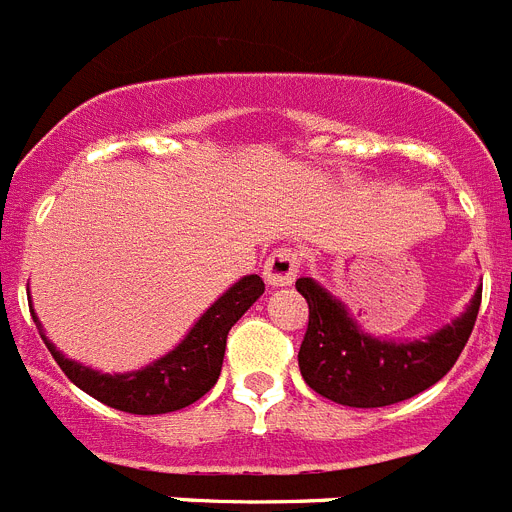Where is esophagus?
Wrapping results in <instances>:
<instances>
[{
    "instance_id": "esophagus-1",
    "label": "esophagus",
    "mask_w": 512,
    "mask_h": 512,
    "mask_svg": "<svg viewBox=\"0 0 512 512\" xmlns=\"http://www.w3.org/2000/svg\"><path fill=\"white\" fill-rule=\"evenodd\" d=\"M299 265H302V257L299 252L291 247H278L273 255L265 260L263 276L268 281V286L278 289V286H291L299 273Z\"/></svg>"
}]
</instances>
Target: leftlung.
Instances as JSON below:
<instances>
[{"label": "left lung", "instance_id": "left-lung-1", "mask_svg": "<svg viewBox=\"0 0 512 512\" xmlns=\"http://www.w3.org/2000/svg\"><path fill=\"white\" fill-rule=\"evenodd\" d=\"M309 322L299 346V369L309 388L354 409H380L414 398L448 375L474 330L482 289L453 325L424 341H380L359 330L346 307L312 278H299Z\"/></svg>", "mask_w": 512, "mask_h": 512}]
</instances>
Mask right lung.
Segmentation results:
<instances>
[{
    "mask_svg": "<svg viewBox=\"0 0 512 512\" xmlns=\"http://www.w3.org/2000/svg\"><path fill=\"white\" fill-rule=\"evenodd\" d=\"M263 291V278L244 276L195 322V328L171 354L148 364L145 369L127 372V375H101L96 369L72 362L54 349V343L46 341L36 315L33 320L54 356V362L62 367L64 375L70 377L77 388L111 409L127 411V414H169V411H179L200 401L216 385L223 367L226 336L234 328V322L260 299Z\"/></svg>",
    "mask_w": 512,
    "mask_h": 512,
    "instance_id": "add662e5",
    "label": "right lung"
}]
</instances>
